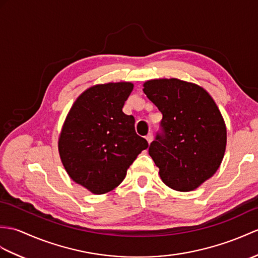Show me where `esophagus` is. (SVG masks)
<instances>
[{
	"label": "esophagus",
	"instance_id": "obj_1",
	"mask_svg": "<svg viewBox=\"0 0 258 258\" xmlns=\"http://www.w3.org/2000/svg\"><path fill=\"white\" fill-rule=\"evenodd\" d=\"M145 139H146V141H147L148 144H151L152 141H153V134H152V133H148V134L146 135Z\"/></svg>",
	"mask_w": 258,
	"mask_h": 258
}]
</instances>
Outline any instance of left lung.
Here are the masks:
<instances>
[{"label": "left lung", "mask_w": 258, "mask_h": 258, "mask_svg": "<svg viewBox=\"0 0 258 258\" xmlns=\"http://www.w3.org/2000/svg\"><path fill=\"white\" fill-rule=\"evenodd\" d=\"M143 91L163 114L148 149L161 180L182 192L197 189L224 156L226 127L217 104L203 88L176 78L146 81Z\"/></svg>", "instance_id": "obj_1"}]
</instances>
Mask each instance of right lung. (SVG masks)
<instances>
[{
    "label": "right lung",
    "instance_id": "obj_1",
    "mask_svg": "<svg viewBox=\"0 0 258 258\" xmlns=\"http://www.w3.org/2000/svg\"><path fill=\"white\" fill-rule=\"evenodd\" d=\"M133 83L97 85L79 95L68 113L58 141L69 177L94 195L121 183L128 167L148 147L135 132V118L122 109Z\"/></svg>",
    "mask_w": 258,
    "mask_h": 258
}]
</instances>
